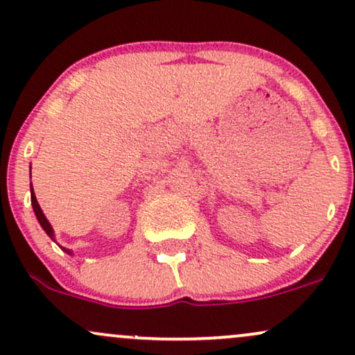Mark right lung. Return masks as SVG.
Wrapping results in <instances>:
<instances>
[{
	"label": "right lung",
	"instance_id": "right-lung-1",
	"mask_svg": "<svg viewBox=\"0 0 355 355\" xmlns=\"http://www.w3.org/2000/svg\"><path fill=\"white\" fill-rule=\"evenodd\" d=\"M31 205H33V210H35V215H36V218H38V222H40V225L43 227V230L46 232L48 235H50V237L53 239V229H51V225H50V222H48L46 220V217H44V214H43V210L40 209V205H38V202H36V197H35V191H33V189H31ZM64 252H67V254H71L70 250H68V248H63Z\"/></svg>",
	"mask_w": 355,
	"mask_h": 355
}]
</instances>
